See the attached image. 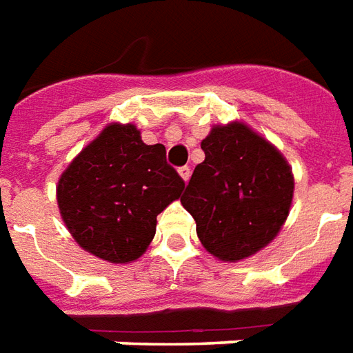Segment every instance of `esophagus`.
Here are the masks:
<instances>
[{"label":"esophagus","instance_id":"1","mask_svg":"<svg viewBox=\"0 0 353 353\" xmlns=\"http://www.w3.org/2000/svg\"><path fill=\"white\" fill-rule=\"evenodd\" d=\"M179 176H181V179L187 183L189 177H191V168H189V166H181V168H179Z\"/></svg>","mask_w":353,"mask_h":353}]
</instances>
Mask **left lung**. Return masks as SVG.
<instances>
[{
    "label": "left lung",
    "instance_id": "left-lung-1",
    "mask_svg": "<svg viewBox=\"0 0 353 353\" xmlns=\"http://www.w3.org/2000/svg\"><path fill=\"white\" fill-rule=\"evenodd\" d=\"M181 204L214 257L236 263L272 242L293 200V174L283 154L244 123L217 124L202 139Z\"/></svg>",
    "mask_w": 353,
    "mask_h": 353
}]
</instances>
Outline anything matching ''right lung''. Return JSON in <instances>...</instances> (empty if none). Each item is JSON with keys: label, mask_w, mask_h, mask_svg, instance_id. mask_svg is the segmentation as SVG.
Returning <instances> with one entry per match:
<instances>
[{"label": "right lung", "mask_w": 353, "mask_h": 353, "mask_svg": "<svg viewBox=\"0 0 353 353\" xmlns=\"http://www.w3.org/2000/svg\"><path fill=\"white\" fill-rule=\"evenodd\" d=\"M185 181L161 143L145 145L134 124H109L58 179L60 215L75 242L100 259L130 263L145 253L157 215Z\"/></svg>", "instance_id": "right-lung-1"}]
</instances>
